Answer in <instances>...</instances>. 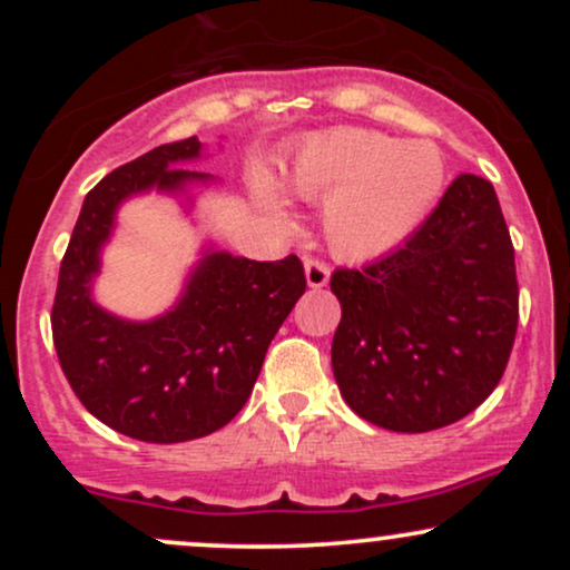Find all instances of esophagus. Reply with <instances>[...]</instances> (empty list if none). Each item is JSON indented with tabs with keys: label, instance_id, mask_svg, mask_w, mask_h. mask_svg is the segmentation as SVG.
<instances>
[{
	"label": "esophagus",
	"instance_id": "34e87169",
	"mask_svg": "<svg viewBox=\"0 0 570 570\" xmlns=\"http://www.w3.org/2000/svg\"><path fill=\"white\" fill-rule=\"evenodd\" d=\"M330 265L324 263V259H316V257H307L305 259V278H307V286H313V289H322V286L330 284Z\"/></svg>",
	"mask_w": 570,
	"mask_h": 570
}]
</instances>
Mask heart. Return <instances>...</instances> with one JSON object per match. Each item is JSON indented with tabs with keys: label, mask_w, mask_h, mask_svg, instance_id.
Masks as SVG:
<instances>
[{
	"label": "heart",
	"mask_w": 570,
	"mask_h": 570,
	"mask_svg": "<svg viewBox=\"0 0 570 570\" xmlns=\"http://www.w3.org/2000/svg\"><path fill=\"white\" fill-rule=\"evenodd\" d=\"M286 181L303 198H326L324 233L343 259L383 257L426 225L448 187V160L434 141L367 128H332L294 155ZM273 208L281 200L263 187Z\"/></svg>",
	"instance_id": "1"
}]
</instances>
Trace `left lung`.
<instances>
[{
  "instance_id": "8db88e82",
  "label": "left lung",
  "mask_w": 570,
  "mask_h": 570,
  "mask_svg": "<svg viewBox=\"0 0 570 570\" xmlns=\"http://www.w3.org/2000/svg\"><path fill=\"white\" fill-rule=\"evenodd\" d=\"M340 394L375 426L421 434L461 421L499 385L520 289L514 246L488 179L461 174L396 252L330 281Z\"/></svg>"
}]
</instances>
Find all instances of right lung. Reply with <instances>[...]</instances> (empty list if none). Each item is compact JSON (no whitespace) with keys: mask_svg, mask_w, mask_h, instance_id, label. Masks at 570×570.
I'll use <instances>...</instances> for the list:
<instances>
[{"mask_svg":"<svg viewBox=\"0 0 570 570\" xmlns=\"http://www.w3.org/2000/svg\"><path fill=\"white\" fill-rule=\"evenodd\" d=\"M198 155L200 141L189 136L104 176L85 195L58 273L50 326L63 375L90 415L141 442H187L227 426L305 292V267L294 254L257 263L214 252L193 273L181 303L155 322H122L90 299L120 200L149 187L206 181L208 174L179 168Z\"/></svg>","mask_w":570,"mask_h":570,"instance_id":"obj_1","label":"right lung"}]
</instances>
